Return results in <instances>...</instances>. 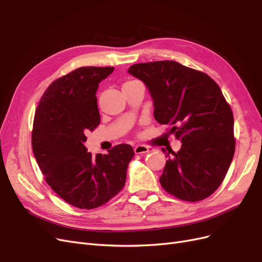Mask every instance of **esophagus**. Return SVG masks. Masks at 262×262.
I'll return each mask as SVG.
<instances>
[{"mask_svg": "<svg viewBox=\"0 0 262 262\" xmlns=\"http://www.w3.org/2000/svg\"><path fill=\"white\" fill-rule=\"evenodd\" d=\"M148 152V147L145 145H137L134 147V153L136 154H144Z\"/></svg>", "mask_w": 262, "mask_h": 262, "instance_id": "34e87169", "label": "esophagus"}]
</instances>
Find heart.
<instances>
[{"mask_svg": "<svg viewBox=\"0 0 262 262\" xmlns=\"http://www.w3.org/2000/svg\"><path fill=\"white\" fill-rule=\"evenodd\" d=\"M132 82H134V81H131V82H126V83H124V84H128V83H132Z\"/></svg>", "mask_w": 262, "mask_h": 262, "instance_id": "b5f03b06", "label": "heart"}]
</instances>
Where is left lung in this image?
I'll use <instances>...</instances> for the list:
<instances>
[{
	"mask_svg": "<svg viewBox=\"0 0 262 262\" xmlns=\"http://www.w3.org/2000/svg\"><path fill=\"white\" fill-rule=\"evenodd\" d=\"M128 73L147 87L155 120L171 125L169 132L181 142L177 153L167 154L162 187L185 201L208 198L225 178L235 152L234 117L219 85L176 61L138 63Z\"/></svg>",
	"mask_w": 262,
	"mask_h": 262,
	"instance_id": "left-lung-1",
	"label": "left lung"
}]
</instances>
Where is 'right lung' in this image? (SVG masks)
Instances as JSON below:
<instances>
[{
  "label": "right lung",
  "mask_w": 262,
  "mask_h": 262,
  "mask_svg": "<svg viewBox=\"0 0 262 262\" xmlns=\"http://www.w3.org/2000/svg\"><path fill=\"white\" fill-rule=\"evenodd\" d=\"M115 68L85 67L54 81L36 110L31 144L53 191L80 209H95L123 188L134 150L120 144L93 157L85 133L100 123L96 93Z\"/></svg>",
  "instance_id": "1"
}]
</instances>
